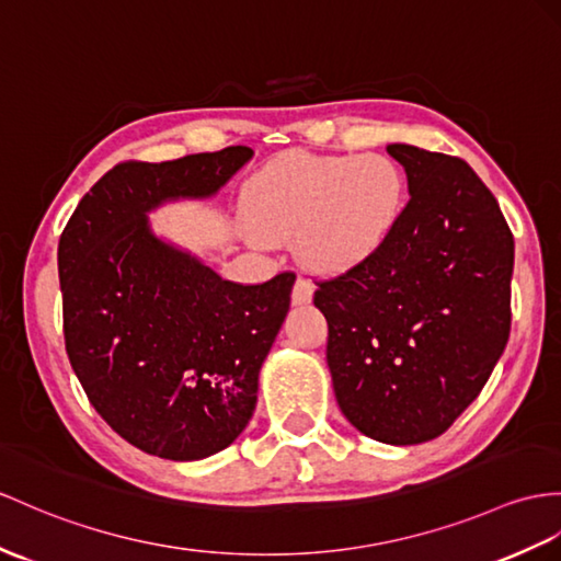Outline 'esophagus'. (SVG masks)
I'll use <instances>...</instances> for the list:
<instances>
[{
    "label": "esophagus",
    "mask_w": 561,
    "mask_h": 561,
    "mask_svg": "<svg viewBox=\"0 0 561 561\" xmlns=\"http://www.w3.org/2000/svg\"><path fill=\"white\" fill-rule=\"evenodd\" d=\"M311 295H313V285L311 280L299 276L293 285V305H309L311 302Z\"/></svg>",
    "instance_id": "obj_1"
}]
</instances>
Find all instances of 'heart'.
<instances>
[{"label":"heart","mask_w":561,"mask_h":561,"mask_svg":"<svg viewBox=\"0 0 561 561\" xmlns=\"http://www.w3.org/2000/svg\"><path fill=\"white\" fill-rule=\"evenodd\" d=\"M404 202L407 178L392 157L290 152L252 178L244 211L268 238L299 233L309 266L345 271L383 248Z\"/></svg>","instance_id":"heart-1"}]
</instances>
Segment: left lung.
Wrapping results in <instances>:
<instances>
[{"instance_id":"8db88e82","label":"left lung","mask_w":561,"mask_h":561,"mask_svg":"<svg viewBox=\"0 0 561 561\" xmlns=\"http://www.w3.org/2000/svg\"><path fill=\"white\" fill-rule=\"evenodd\" d=\"M409 202L366 262L317 280L325 359L354 428L388 445L443 435L510 340L514 238L467 161L388 145Z\"/></svg>"}]
</instances>
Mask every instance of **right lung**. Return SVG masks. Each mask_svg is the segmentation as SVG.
Returning a JSON list of instances; mask_svg holds the SVG:
<instances>
[{
  "instance_id": "add662e5",
  "label": "right lung",
  "mask_w": 561,
  "mask_h": 561,
  "mask_svg": "<svg viewBox=\"0 0 561 561\" xmlns=\"http://www.w3.org/2000/svg\"><path fill=\"white\" fill-rule=\"evenodd\" d=\"M250 159L238 145L116 163L61 233L68 359L98 414L147 455L193 461L238 438L290 309L293 271L259 285L224 280L154 238L145 216L167 199L214 195Z\"/></svg>"
}]
</instances>
